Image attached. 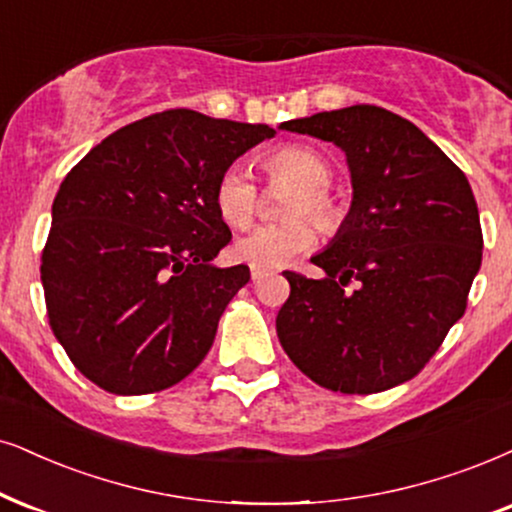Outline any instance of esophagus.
Returning <instances> with one entry per match:
<instances>
[{"label":"esophagus","mask_w":512,"mask_h":512,"mask_svg":"<svg viewBox=\"0 0 512 512\" xmlns=\"http://www.w3.org/2000/svg\"><path fill=\"white\" fill-rule=\"evenodd\" d=\"M264 274H267V271H264V269H257V267H252V269H250L252 281H260V278H262Z\"/></svg>","instance_id":"1"}]
</instances>
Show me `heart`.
<instances>
[{
    "mask_svg": "<svg viewBox=\"0 0 512 512\" xmlns=\"http://www.w3.org/2000/svg\"><path fill=\"white\" fill-rule=\"evenodd\" d=\"M264 172L271 181H290L293 191L286 215L293 219L278 224H262L234 243V257L257 269H276L302 255L316 243V226L302 214H312L326 234H335L345 224V208L331 196L335 170L326 155L312 146L283 144L264 155ZM257 184L241 163L229 165L215 184V208L219 217L234 229L248 226L257 215Z\"/></svg>",
    "mask_w": 512,
    "mask_h": 512,
    "instance_id": "1",
    "label": "heart"
}]
</instances>
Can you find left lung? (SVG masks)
Segmentation results:
<instances>
[{
    "instance_id": "left-lung-1",
    "label": "left lung",
    "mask_w": 512,
    "mask_h": 512,
    "mask_svg": "<svg viewBox=\"0 0 512 512\" xmlns=\"http://www.w3.org/2000/svg\"><path fill=\"white\" fill-rule=\"evenodd\" d=\"M281 129L340 146L354 198L338 236L312 257L326 276L283 271L290 297L276 316L278 340L326 390L373 394L406 383L463 316L480 271L484 241L468 179L413 122L378 106Z\"/></svg>"
}]
</instances>
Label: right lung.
<instances>
[{"label":"right lung","mask_w":512,"mask_h":512,"mask_svg":"<svg viewBox=\"0 0 512 512\" xmlns=\"http://www.w3.org/2000/svg\"><path fill=\"white\" fill-rule=\"evenodd\" d=\"M269 125L174 108L118 129L77 163L42 250L49 326L84 378L113 394L184 380L250 281L212 260L231 241L215 184Z\"/></svg>","instance_id":"obj_1"}]
</instances>
